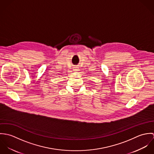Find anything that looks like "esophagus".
<instances>
[{
    "mask_svg": "<svg viewBox=\"0 0 154 154\" xmlns=\"http://www.w3.org/2000/svg\"><path fill=\"white\" fill-rule=\"evenodd\" d=\"M73 70V72H78L79 70V67H77V66H75V67H74Z\"/></svg>",
    "mask_w": 154,
    "mask_h": 154,
    "instance_id": "34e87169",
    "label": "esophagus"
}]
</instances>
